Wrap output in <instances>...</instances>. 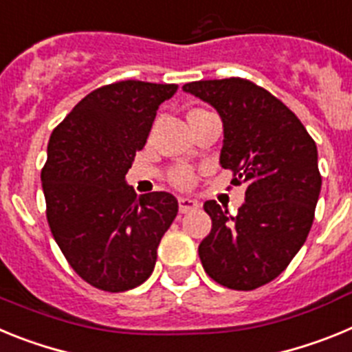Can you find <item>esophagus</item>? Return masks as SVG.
<instances>
[{
    "label": "esophagus",
    "instance_id": "34e87169",
    "mask_svg": "<svg viewBox=\"0 0 352 352\" xmlns=\"http://www.w3.org/2000/svg\"><path fill=\"white\" fill-rule=\"evenodd\" d=\"M178 203H179V211H182V213H188V211L197 210L199 208L197 201L190 197H179Z\"/></svg>",
    "mask_w": 352,
    "mask_h": 352
}]
</instances>
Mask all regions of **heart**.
Instances as JSON below:
<instances>
[{
  "label": "heart",
  "instance_id": "obj_1",
  "mask_svg": "<svg viewBox=\"0 0 352 352\" xmlns=\"http://www.w3.org/2000/svg\"><path fill=\"white\" fill-rule=\"evenodd\" d=\"M173 182L178 186H183V188H185V186H190L192 183H194V176H192L190 170L178 169L173 174Z\"/></svg>",
  "mask_w": 352,
  "mask_h": 352
}]
</instances>
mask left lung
I'll return each instance as SVG.
<instances>
[{
	"instance_id": "1",
	"label": "left lung",
	"mask_w": 352,
	"mask_h": 352,
	"mask_svg": "<svg viewBox=\"0 0 352 352\" xmlns=\"http://www.w3.org/2000/svg\"><path fill=\"white\" fill-rule=\"evenodd\" d=\"M183 91L217 109L220 166L232 170L234 185L247 183L238 214L204 203L211 232L199 257L214 282L252 291L280 275L309 236L321 194L317 146L291 109L250 80H197Z\"/></svg>"
}]
</instances>
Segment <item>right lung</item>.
Here are the masks:
<instances>
[{
	"label": "right lung",
	"mask_w": 352,
	"mask_h": 352,
	"mask_svg": "<svg viewBox=\"0 0 352 352\" xmlns=\"http://www.w3.org/2000/svg\"><path fill=\"white\" fill-rule=\"evenodd\" d=\"M176 84L120 80L86 95L49 139L42 186L56 243L89 285L123 292L148 280L162 236L178 214L167 192L126 185L158 105Z\"/></svg>",
	"instance_id": "add662e5"
}]
</instances>
